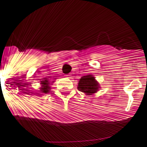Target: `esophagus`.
Returning <instances> with one entry per match:
<instances>
[{
	"mask_svg": "<svg viewBox=\"0 0 147 147\" xmlns=\"http://www.w3.org/2000/svg\"><path fill=\"white\" fill-rule=\"evenodd\" d=\"M66 76L68 77V78H69V76H70V75H66Z\"/></svg>",
	"mask_w": 147,
	"mask_h": 147,
	"instance_id": "esophagus-1",
	"label": "esophagus"
}]
</instances>
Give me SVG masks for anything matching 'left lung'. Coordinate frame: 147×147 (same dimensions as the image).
I'll return each instance as SVG.
<instances>
[{"label": "left lung", "instance_id": "1", "mask_svg": "<svg viewBox=\"0 0 147 147\" xmlns=\"http://www.w3.org/2000/svg\"><path fill=\"white\" fill-rule=\"evenodd\" d=\"M98 88V82L96 81L93 76L90 75L81 77L78 85V90L86 95H92L99 90Z\"/></svg>", "mask_w": 147, "mask_h": 147}]
</instances>
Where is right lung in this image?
Here are the masks:
<instances>
[{
	"label": "right lung",
	"mask_w": 147,
	"mask_h": 147,
	"mask_svg": "<svg viewBox=\"0 0 147 147\" xmlns=\"http://www.w3.org/2000/svg\"><path fill=\"white\" fill-rule=\"evenodd\" d=\"M43 80L42 81H40V84L42 85V87L40 88V91L42 92V93H48L49 92V89H51L50 87V81H49V79H47V78H45V79H42Z\"/></svg>",
	"instance_id": "obj_1"
}]
</instances>
